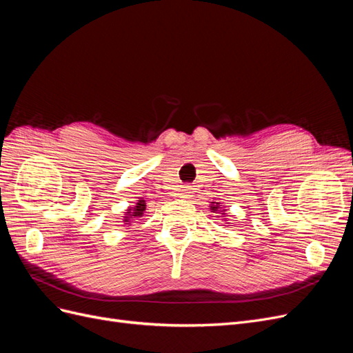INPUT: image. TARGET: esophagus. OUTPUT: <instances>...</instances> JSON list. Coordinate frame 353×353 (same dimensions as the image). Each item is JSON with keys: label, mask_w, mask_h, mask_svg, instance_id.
<instances>
[{"label": "esophagus", "mask_w": 353, "mask_h": 353, "mask_svg": "<svg viewBox=\"0 0 353 353\" xmlns=\"http://www.w3.org/2000/svg\"><path fill=\"white\" fill-rule=\"evenodd\" d=\"M181 197H190V187H184L183 194H181Z\"/></svg>", "instance_id": "esophagus-1"}]
</instances>
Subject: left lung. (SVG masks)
<instances>
[{"label": "left lung", "instance_id": "obj_1", "mask_svg": "<svg viewBox=\"0 0 353 353\" xmlns=\"http://www.w3.org/2000/svg\"><path fill=\"white\" fill-rule=\"evenodd\" d=\"M210 210H212L213 213H216V212L219 210V212H221V215H225V213H223V212H225V209H222V208H221V203H216V201H212Z\"/></svg>", "mask_w": 353, "mask_h": 353}]
</instances>
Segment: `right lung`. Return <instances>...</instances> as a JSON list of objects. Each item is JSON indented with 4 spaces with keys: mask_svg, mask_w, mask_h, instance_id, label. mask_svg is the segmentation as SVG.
Returning <instances> with one entry per match:
<instances>
[{
    "mask_svg": "<svg viewBox=\"0 0 353 353\" xmlns=\"http://www.w3.org/2000/svg\"><path fill=\"white\" fill-rule=\"evenodd\" d=\"M144 213H145V200L141 199L137 201V205L134 208H130L125 212L126 216H123V222L126 223V225H131V222L134 219L144 216Z\"/></svg>",
    "mask_w": 353,
    "mask_h": 353,
    "instance_id": "obj_1",
    "label": "right lung"
}]
</instances>
